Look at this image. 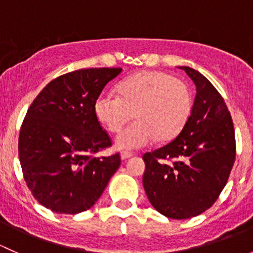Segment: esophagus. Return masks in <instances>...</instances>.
<instances>
[{
	"instance_id": "esophagus-1",
	"label": "esophagus",
	"mask_w": 253,
	"mask_h": 253,
	"mask_svg": "<svg viewBox=\"0 0 253 253\" xmlns=\"http://www.w3.org/2000/svg\"><path fill=\"white\" fill-rule=\"evenodd\" d=\"M131 157H133V153H131V152H122L121 153V159L122 160H126V159H128V158H131Z\"/></svg>"
}]
</instances>
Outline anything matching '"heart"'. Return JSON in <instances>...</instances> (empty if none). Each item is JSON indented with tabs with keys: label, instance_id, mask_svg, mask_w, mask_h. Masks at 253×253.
<instances>
[{
	"label": "heart",
	"instance_id": "obj_1",
	"mask_svg": "<svg viewBox=\"0 0 253 253\" xmlns=\"http://www.w3.org/2000/svg\"><path fill=\"white\" fill-rule=\"evenodd\" d=\"M192 111V95L183 82L165 72L144 71L119 84V95L99 94L94 114L109 132H119L134 116L137 121L115 139L119 149H139L159 138H175L187 124Z\"/></svg>",
	"mask_w": 253,
	"mask_h": 253
}]
</instances>
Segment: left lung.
Returning <instances> with one entry per match:
<instances>
[{"label": "left lung", "instance_id": "left-lung-1", "mask_svg": "<svg viewBox=\"0 0 253 253\" xmlns=\"http://www.w3.org/2000/svg\"><path fill=\"white\" fill-rule=\"evenodd\" d=\"M178 68L196 85L192 111L174 141L143 155V187L163 215L188 219L218 200L235 162L236 144L231 115L219 91L198 71Z\"/></svg>", "mask_w": 253, "mask_h": 253}]
</instances>
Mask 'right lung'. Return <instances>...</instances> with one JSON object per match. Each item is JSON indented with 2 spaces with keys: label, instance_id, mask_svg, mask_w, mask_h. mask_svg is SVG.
<instances>
[{
  "label": "right lung",
  "instance_id": "obj_1",
  "mask_svg": "<svg viewBox=\"0 0 253 253\" xmlns=\"http://www.w3.org/2000/svg\"><path fill=\"white\" fill-rule=\"evenodd\" d=\"M121 71L66 73L51 81L28 109L18 141L20 167L35 200L55 213L77 214L93 207L121 164L120 153L93 157L111 147L94 103Z\"/></svg>",
  "mask_w": 253,
  "mask_h": 253
}]
</instances>
